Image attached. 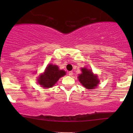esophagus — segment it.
<instances>
[{
    "label": "esophagus",
    "mask_w": 133,
    "mask_h": 133,
    "mask_svg": "<svg viewBox=\"0 0 133 133\" xmlns=\"http://www.w3.org/2000/svg\"><path fill=\"white\" fill-rule=\"evenodd\" d=\"M72 74H73V72H72V71H70L68 72V75L70 76H71Z\"/></svg>",
    "instance_id": "esophagus-1"
}]
</instances>
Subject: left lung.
<instances>
[{"instance_id":"1","label":"left lung","mask_w":133,"mask_h":133,"mask_svg":"<svg viewBox=\"0 0 133 133\" xmlns=\"http://www.w3.org/2000/svg\"><path fill=\"white\" fill-rule=\"evenodd\" d=\"M81 70L82 73L80 74L78 77L80 82L87 89L95 88L99 82L97 76L94 75L91 70L86 68H82Z\"/></svg>"}]
</instances>
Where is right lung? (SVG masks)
Listing matches in <instances>:
<instances>
[{
  "label": "right lung",
  "mask_w": 133,
  "mask_h": 133,
  "mask_svg": "<svg viewBox=\"0 0 133 133\" xmlns=\"http://www.w3.org/2000/svg\"><path fill=\"white\" fill-rule=\"evenodd\" d=\"M65 74V71L59 70L57 66L50 64L46 68L44 73L39 77L38 83L43 88H51Z\"/></svg>",
  "instance_id": "1"
}]
</instances>
